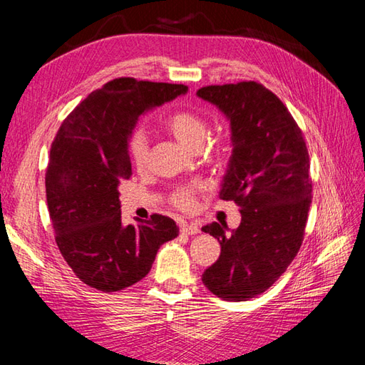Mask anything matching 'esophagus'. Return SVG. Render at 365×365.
<instances>
[{
	"label": "esophagus",
	"mask_w": 365,
	"mask_h": 365,
	"mask_svg": "<svg viewBox=\"0 0 365 365\" xmlns=\"http://www.w3.org/2000/svg\"><path fill=\"white\" fill-rule=\"evenodd\" d=\"M180 232H183V234L187 235H196L199 234V226L197 224H188V222H182L180 224Z\"/></svg>",
	"instance_id": "esophagus-1"
}]
</instances>
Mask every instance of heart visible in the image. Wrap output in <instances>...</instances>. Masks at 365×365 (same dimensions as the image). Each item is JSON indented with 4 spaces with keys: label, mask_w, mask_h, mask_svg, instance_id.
<instances>
[{
    "label": "heart",
    "mask_w": 365,
    "mask_h": 365,
    "mask_svg": "<svg viewBox=\"0 0 365 365\" xmlns=\"http://www.w3.org/2000/svg\"><path fill=\"white\" fill-rule=\"evenodd\" d=\"M165 127L173 135L178 143L187 147L190 150H196L202 147L208 136V123L207 120L195 111L190 110H177L166 115ZM128 157L131 165L135 168H144L147 161V152H149V144L144 131L136 130L130 135L128 143ZM196 188L182 187L174 191L173 202L182 208V210H190L195 205Z\"/></svg>",
    "instance_id": "heart-1"
}]
</instances>
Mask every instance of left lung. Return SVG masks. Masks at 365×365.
Listing matches in <instances>:
<instances>
[{"label": "left lung", "instance_id": "8db88e82", "mask_svg": "<svg viewBox=\"0 0 365 365\" xmlns=\"http://www.w3.org/2000/svg\"><path fill=\"white\" fill-rule=\"evenodd\" d=\"M197 97L229 120L232 155L220 197L242 208L230 234L226 224L202 227L221 245L202 282L218 298L246 301L269 289L299 251L312 202L309 152L285 105L259 83L207 86Z\"/></svg>", "mask_w": 365, "mask_h": 365}]
</instances>
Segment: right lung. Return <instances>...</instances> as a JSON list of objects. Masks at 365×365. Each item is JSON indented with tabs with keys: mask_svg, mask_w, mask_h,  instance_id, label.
<instances>
[{
	"mask_svg": "<svg viewBox=\"0 0 365 365\" xmlns=\"http://www.w3.org/2000/svg\"><path fill=\"white\" fill-rule=\"evenodd\" d=\"M183 84L118 78L83 100L51 144L45 187L61 254L84 284L118 292L149 273L160 246L178 235L152 215L123 226L119 185L131 175L127 143L143 114L185 96Z\"/></svg>",
	"mask_w": 365,
	"mask_h": 365,
	"instance_id": "obj_1",
	"label": "right lung"
}]
</instances>
